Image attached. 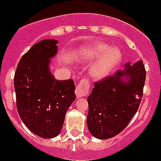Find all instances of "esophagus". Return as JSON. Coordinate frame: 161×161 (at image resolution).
Wrapping results in <instances>:
<instances>
[{
    "instance_id": "obj_1",
    "label": "esophagus",
    "mask_w": 161,
    "mask_h": 161,
    "mask_svg": "<svg viewBox=\"0 0 161 161\" xmlns=\"http://www.w3.org/2000/svg\"><path fill=\"white\" fill-rule=\"evenodd\" d=\"M90 91V82L87 79H82L76 86L75 94L77 97H84L89 94Z\"/></svg>"
}]
</instances>
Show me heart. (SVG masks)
<instances>
[{"label": "heart", "instance_id": "heart-1", "mask_svg": "<svg viewBox=\"0 0 161 161\" xmlns=\"http://www.w3.org/2000/svg\"><path fill=\"white\" fill-rule=\"evenodd\" d=\"M83 57L88 61L97 62L91 67L90 73L94 79H101L120 63L122 58L121 51L117 47H110L108 44L100 43L89 47L83 52Z\"/></svg>", "mask_w": 161, "mask_h": 161}]
</instances>
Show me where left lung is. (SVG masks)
I'll list each match as a JSON object with an SVG mask.
<instances>
[{
  "instance_id": "obj_1",
  "label": "left lung",
  "mask_w": 161,
  "mask_h": 161,
  "mask_svg": "<svg viewBox=\"0 0 161 161\" xmlns=\"http://www.w3.org/2000/svg\"><path fill=\"white\" fill-rule=\"evenodd\" d=\"M118 70L115 75L94 83L87 97L89 104L86 123L91 134L108 139L121 133L137 111L143 96L146 70L142 60ZM127 74V81L121 77Z\"/></svg>"
}]
</instances>
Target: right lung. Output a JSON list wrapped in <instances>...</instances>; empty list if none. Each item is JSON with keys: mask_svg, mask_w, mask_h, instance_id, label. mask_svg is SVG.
<instances>
[{"mask_svg": "<svg viewBox=\"0 0 161 161\" xmlns=\"http://www.w3.org/2000/svg\"><path fill=\"white\" fill-rule=\"evenodd\" d=\"M58 41L44 40L22 56L14 75L16 108L30 131L42 138L58 136L75 99L73 79L58 81L49 71Z\"/></svg>", "mask_w": 161, "mask_h": 161, "instance_id": "1", "label": "right lung"}]
</instances>
